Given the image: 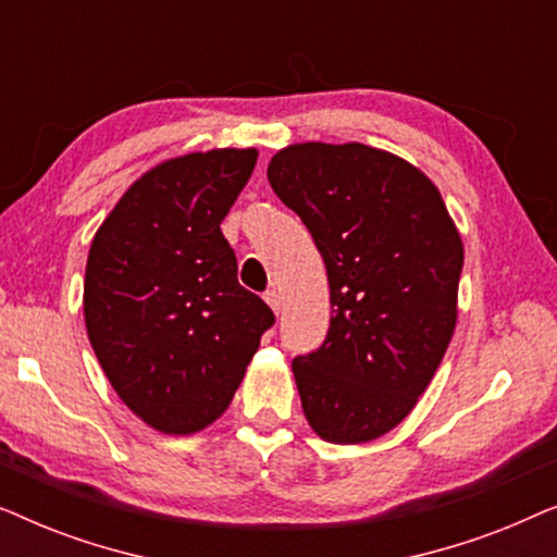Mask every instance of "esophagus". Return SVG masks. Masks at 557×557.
Wrapping results in <instances>:
<instances>
[{
  "mask_svg": "<svg viewBox=\"0 0 557 557\" xmlns=\"http://www.w3.org/2000/svg\"><path fill=\"white\" fill-rule=\"evenodd\" d=\"M263 299H265V304H269V307L278 314V311H281V294L276 292V288H271V292H265Z\"/></svg>",
  "mask_w": 557,
  "mask_h": 557,
  "instance_id": "esophagus-1",
  "label": "esophagus"
}]
</instances>
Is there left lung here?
<instances>
[{
	"label": "left lung",
	"mask_w": 557,
	"mask_h": 557,
	"mask_svg": "<svg viewBox=\"0 0 557 557\" xmlns=\"http://www.w3.org/2000/svg\"><path fill=\"white\" fill-rule=\"evenodd\" d=\"M269 182L324 258V345L292 362L304 416L330 444L393 431L431 385L459 319L463 243L438 187L368 144H292Z\"/></svg>",
	"instance_id": "1"
}]
</instances>
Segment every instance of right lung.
<instances>
[{"label": "right lung", "mask_w": 557, "mask_h": 557, "mask_svg": "<svg viewBox=\"0 0 557 557\" xmlns=\"http://www.w3.org/2000/svg\"><path fill=\"white\" fill-rule=\"evenodd\" d=\"M258 149H210L151 166L94 235L83 319L109 383L166 436L231 406L273 311L238 284L223 223Z\"/></svg>", "instance_id": "1"}]
</instances>
